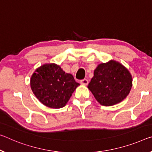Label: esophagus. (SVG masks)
<instances>
[{"label": "esophagus", "instance_id": "34e87169", "mask_svg": "<svg viewBox=\"0 0 152 152\" xmlns=\"http://www.w3.org/2000/svg\"><path fill=\"white\" fill-rule=\"evenodd\" d=\"M80 84L81 85H88V80L87 79H83V80H80Z\"/></svg>", "mask_w": 152, "mask_h": 152}]
</instances>
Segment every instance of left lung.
Returning a JSON list of instances; mask_svg holds the SVG:
<instances>
[{
    "instance_id": "1",
    "label": "left lung",
    "mask_w": 152,
    "mask_h": 152,
    "mask_svg": "<svg viewBox=\"0 0 152 152\" xmlns=\"http://www.w3.org/2000/svg\"><path fill=\"white\" fill-rule=\"evenodd\" d=\"M132 79L123 65L114 60L98 65L88 88L101 105L111 106L124 100L132 87Z\"/></svg>"
}]
</instances>
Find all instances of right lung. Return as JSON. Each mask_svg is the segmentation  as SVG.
Returning a JSON list of instances; mask_svg holds the SVG:
<instances>
[{
  "mask_svg": "<svg viewBox=\"0 0 152 152\" xmlns=\"http://www.w3.org/2000/svg\"><path fill=\"white\" fill-rule=\"evenodd\" d=\"M79 83L71 74L55 64H46L36 69L30 79L34 95L43 105L59 109L64 107Z\"/></svg>",
  "mask_w": 152,
  "mask_h": 152,
  "instance_id": "obj_1",
  "label": "right lung"
}]
</instances>
